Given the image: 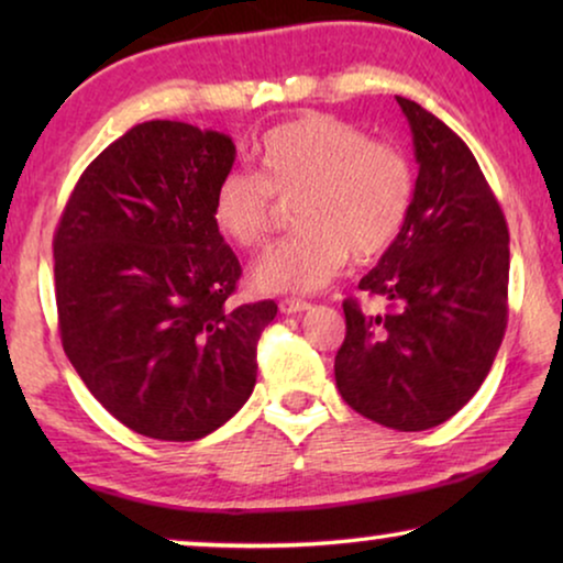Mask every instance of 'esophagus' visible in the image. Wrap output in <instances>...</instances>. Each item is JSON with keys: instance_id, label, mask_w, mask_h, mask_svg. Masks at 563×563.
<instances>
[{"instance_id": "esophagus-1", "label": "esophagus", "mask_w": 563, "mask_h": 563, "mask_svg": "<svg viewBox=\"0 0 563 563\" xmlns=\"http://www.w3.org/2000/svg\"><path fill=\"white\" fill-rule=\"evenodd\" d=\"M279 310L284 314L305 312V310H310V302H305V299H297V297H287V299H282V302H279Z\"/></svg>"}]
</instances>
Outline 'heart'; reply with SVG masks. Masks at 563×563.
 <instances>
[{
  "label": "heart",
  "instance_id": "heart-1",
  "mask_svg": "<svg viewBox=\"0 0 563 563\" xmlns=\"http://www.w3.org/2000/svg\"><path fill=\"white\" fill-rule=\"evenodd\" d=\"M412 168L397 148L330 114H302L268 130L256 176L225 174L212 195V222L230 243L253 249L274 222V199H297V233L256 261L251 284L266 295L318 291L349 253L374 261L397 241L412 205Z\"/></svg>",
  "mask_w": 563,
  "mask_h": 563
}]
</instances>
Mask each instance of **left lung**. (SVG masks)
<instances>
[{
  "label": "left lung",
  "mask_w": 563,
  "mask_h": 563,
  "mask_svg": "<svg viewBox=\"0 0 563 563\" xmlns=\"http://www.w3.org/2000/svg\"><path fill=\"white\" fill-rule=\"evenodd\" d=\"M402 107L418 161L397 241L361 291L389 299L364 314L345 299L335 384L379 426L428 430L456 415L487 379L507 325L510 233L468 145L412 99Z\"/></svg>",
  "instance_id": "left-lung-1"
}]
</instances>
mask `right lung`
Returning <instances> with one entry per match:
<instances>
[{
	"instance_id": "obj_1",
	"label": "right lung",
	"mask_w": 563,
	"mask_h": 563,
	"mask_svg": "<svg viewBox=\"0 0 563 563\" xmlns=\"http://www.w3.org/2000/svg\"><path fill=\"white\" fill-rule=\"evenodd\" d=\"M233 137L151 120L99 153L60 214V343L97 402L156 441H197L256 387L274 299L233 305L241 264L212 222Z\"/></svg>"
}]
</instances>
